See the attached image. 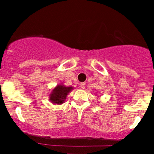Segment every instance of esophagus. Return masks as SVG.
<instances>
[{
  "label": "esophagus",
  "mask_w": 154,
  "mask_h": 154,
  "mask_svg": "<svg viewBox=\"0 0 154 154\" xmlns=\"http://www.w3.org/2000/svg\"><path fill=\"white\" fill-rule=\"evenodd\" d=\"M85 85H86V83L85 82H82L80 84V88H82V89H84V88H85Z\"/></svg>",
  "instance_id": "obj_1"
}]
</instances>
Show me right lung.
I'll return each instance as SVG.
<instances>
[{
    "label": "right lung",
    "mask_w": 154,
    "mask_h": 154,
    "mask_svg": "<svg viewBox=\"0 0 154 154\" xmlns=\"http://www.w3.org/2000/svg\"><path fill=\"white\" fill-rule=\"evenodd\" d=\"M74 89L72 86H65L63 83L57 85L49 94V100L53 104L61 105L63 103L66 99V96L69 93Z\"/></svg>",
    "instance_id": "right-lung-1"
}]
</instances>
